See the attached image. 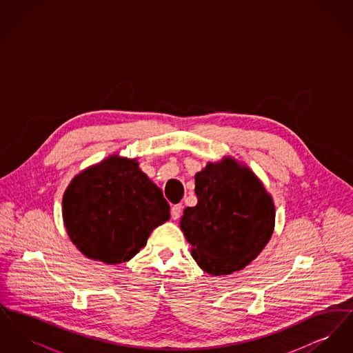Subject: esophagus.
<instances>
[{"label": "esophagus", "instance_id": "34e87169", "mask_svg": "<svg viewBox=\"0 0 353 353\" xmlns=\"http://www.w3.org/2000/svg\"><path fill=\"white\" fill-rule=\"evenodd\" d=\"M183 212V205L179 203V205H173L172 209H170V214H172V219H180V214Z\"/></svg>", "mask_w": 353, "mask_h": 353}]
</instances>
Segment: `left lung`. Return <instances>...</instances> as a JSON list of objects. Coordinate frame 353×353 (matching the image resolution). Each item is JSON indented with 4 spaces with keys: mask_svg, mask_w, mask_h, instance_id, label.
I'll return each mask as SVG.
<instances>
[{
    "mask_svg": "<svg viewBox=\"0 0 353 353\" xmlns=\"http://www.w3.org/2000/svg\"><path fill=\"white\" fill-rule=\"evenodd\" d=\"M197 205L180 228L205 272L219 276L245 269L265 249L275 226V205L248 165L225 156L194 176Z\"/></svg>",
    "mask_w": 353,
    "mask_h": 353,
    "instance_id": "8db88e82",
    "label": "left lung"
}]
</instances>
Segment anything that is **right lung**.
<instances>
[{
    "label": "right lung",
    "instance_id": "1",
    "mask_svg": "<svg viewBox=\"0 0 353 353\" xmlns=\"http://www.w3.org/2000/svg\"><path fill=\"white\" fill-rule=\"evenodd\" d=\"M62 216L77 249L107 265L132 259L147 245L152 230L170 219L161 189L139 168L137 159L118 153L70 181Z\"/></svg>",
    "mask_w": 353,
    "mask_h": 353
}]
</instances>
